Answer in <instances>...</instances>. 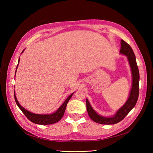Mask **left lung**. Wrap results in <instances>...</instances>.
Returning a JSON list of instances; mask_svg holds the SVG:
<instances>
[{
    "label": "left lung",
    "mask_w": 153,
    "mask_h": 153,
    "mask_svg": "<svg viewBox=\"0 0 153 153\" xmlns=\"http://www.w3.org/2000/svg\"><path fill=\"white\" fill-rule=\"evenodd\" d=\"M120 53L123 54L127 57L128 61L131 68L132 76V84L128 100L125 104L119 108L116 114L111 117H105L98 114L90 105V103L87 99L86 105L88 114L90 119L95 123L100 124H117L122 120H123L126 116L136 105L138 97H139V73L138 66L136 63L135 54L131 47L126 41L121 39L120 41Z\"/></svg>",
    "instance_id": "8db88e82"
}]
</instances>
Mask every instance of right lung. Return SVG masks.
I'll use <instances>...</instances> for the list:
<instances>
[{
  "label": "right lung",
  "instance_id": "1",
  "mask_svg": "<svg viewBox=\"0 0 153 153\" xmlns=\"http://www.w3.org/2000/svg\"><path fill=\"white\" fill-rule=\"evenodd\" d=\"M24 51H22L23 52ZM19 61H18V64L17 66V68L18 65H19ZM16 68V70H17ZM73 93L71 94L67 99L66 100L63 102V104L59 107V108L57 110V111L54 112L51 114H45V115H41V114H33L32 112H30L29 111H27L24 108H23L20 104L18 102L17 98L15 95L14 92V99L15 101L16 102V104L17 106L19 107V108L21 110V111L23 112V114L26 115V117L32 123L34 124H40V125H48V124H53L57 123L59 120L62 119L63 117V116L64 115L65 109L67 105V103H68V101L71 99V97H72Z\"/></svg>",
  "mask_w": 153,
  "mask_h": 153
}]
</instances>
